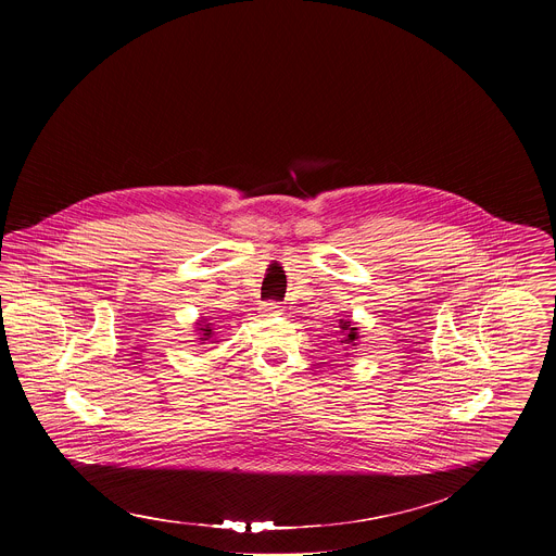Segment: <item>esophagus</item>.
I'll list each match as a JSON object with an SVG mask.
<instances>
[{
    "instance_id": "esophagus-1",
    "label": "esophagus",
    "mask_w": 556,
    "mask_h": 556,
    "mask_svg": "<svg viewBox=\"0 0 556 556\" xmlns=\"http://www.w3.org/2000/svg\"><path fill=\"white\" fill-rule=\"evenodd\" d=\"M261 315L266 318L279 317L281 315V306L275 302H266L261 306Z\"/></svg>"
}]
</instances>
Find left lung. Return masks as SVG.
<instances>
[{
    "label": "left lung",
    "mask_w": 556,
    "mask_h": 556,
    "mask_svg": "<svg viewBox=\"0 0 556 556\" xmlns=\"http://www.w3.org/2000/svg\"><path fill=\"white\" fill-rule=\"evenodd\" d=\"M358 327H356V323L352 320V318L345 317L340 318V344L345 345L344 350L348 348H356L358 345Z\"/></svg>",
    "instance_id": "1"
}]
</instances>
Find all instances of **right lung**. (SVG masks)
Returning <instances> with one entry per match:
<instances>
[{
  "label": "right lung",
  "instance_id": "obj_1",
  "mask_svg": "<svg viewBox=\"0 0 556 556\" xmlns=\"http://www.w3.org/2000/svg\"><path fill=\"white\" fill-rule=\"evenodd\" d=\"M195 336L200 345L216 344V327L211 318L200 317L195 320Z\"/></svg>",
  "mask_w": 556,
  "mask_h": 556
}]
</instances>
